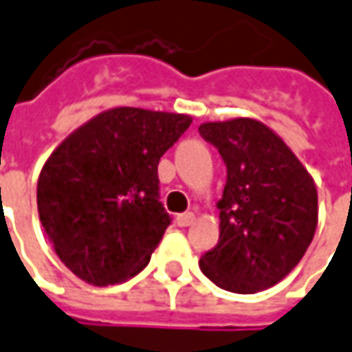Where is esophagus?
Segmentation results:
<instances>
[{
    "instance_id": "esophagus-1",
    "label": "esophagus",
    "mask_w": 352,
    "mask_h": 352,
    "mask_svg": "<svg viewBox=\"0 0 352 352\" xmlns=\"http://www.w3.org/2000/svg\"><path fill=\"white\" fill-rule=\"evenodd\" d=\"M176 223L178 226H192L195 223V214L193 213H184L176 217Z\"/></svg>"
}]
</instances>
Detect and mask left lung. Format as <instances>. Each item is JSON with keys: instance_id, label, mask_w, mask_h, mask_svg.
Instances as JSON below:
<instances>
[{"instance_id": "left-lung-1", "label": "left lung", "mask_w": 352, "mask_h": 352, "mask_svg": "<svg viewBox=\"0 0 352 352\" xmlns=\"http://www.w3.org/2000/svg\"><path fill=\"white\" fill-rule=\"evenodd\" d=\"M201 138L226 164L219 244L199 259L205 277L238 294L270 289L302 259L318 226V190L291 147L252 118L205 122Z\"/></svg>"}]
</instances>
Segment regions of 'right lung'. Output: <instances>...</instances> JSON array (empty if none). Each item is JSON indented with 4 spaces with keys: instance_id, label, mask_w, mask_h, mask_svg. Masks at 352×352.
Returning <instances> with one entry per match:
<instances>
[{
    "instance_id": "right-lung-1",
    "label": "right lung",
    "mask_w": 352,
    "mask_h": 352,
    "mask_svg": "<svg viewBox=\"0 0 352 352\" xmlns=\"http://www.w3.org/2000/svg\"><path fill=\"white\" fill-rule=\"evenodd\" d=\"M190 124L188 114L118 106L54 148L40 170L36 204L48 240L73 275L106 287L147 267L170 225L157 166Z\"/></svg>"
}]
</instances>
